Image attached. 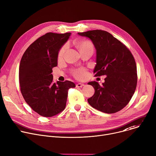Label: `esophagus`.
<instances>
[{
	"label": "esophagus",
	"mask_w": 156,
	"mask_h": 156,
	"mask_svg": "<svg viewBox=\"0 0 156 156\" xmlns=\"http://www.w3.org/2000/svg\"><path fill=\"white\" fill-rule=\"evenodd\" d=\"M83 86H85L84 84H83V83H78V84H76V88H81V87H83Z\"/></svg>",
	"instance_id": "1"
}]
</instances>
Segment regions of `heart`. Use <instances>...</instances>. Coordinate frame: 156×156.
<instances>
[{"mask_svg": "<svg viewBox=\"0 0 156 156\" xmlns=\"http://www.w3.org/2000/svg\"><path fill=\"white\" fill-rule=\"evenodd\" d=\"M75 44L81 53L87 51H93V45L91 41L87 39H81L75 42ZM67 46L65 44L60 49L58 53V59L63 57ZM72 74L78 80H83L87 76V71L84 68H78L72 71Z\"/></svg>", "mask_w": 156, "mask_h": 156, "instance_id": "heart-1", "label": "heart"}]
</instances>
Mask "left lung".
I'll use <instances>...</instances> for the list:
<instances>
[{
	"instance_id": "8db88e82",
	"label": "left lung",
	"mask_w": 156,
	"mask_h": 156,
	"mask_svg": "<svg viewBox=\"0 0 156 156\" xmlns=\"http://www.w3.org/2000/svg\"><path fill=\"white\" fill-rule=\"evenodd\" d=\"M90 38L97 50L95 76L106 75L100 85L91 81L95 93L88 99L89 104L100 112L116 113L125 107L131 100L137 83L135 59L127 46L105 30H92L78 33Z\"/></svg>"
}]
</instances>
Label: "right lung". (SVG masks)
I'll return each mask as SVG.
<instances>
[{"label": "right lung", "mask_w": 156, "mask_h": 156, "mask_svg": "<svg viewBox=\"0 0 156 156\" xmlns=\"http://www.w3.org/2000/svg\"><path fill=\"white\" fill-rule=\"evenodd\" d=\"M71 33H48L37 39L24 52L19 72L20 91L26 102L39 115L51 117L66 107L68 90L73 82H53V68L58 65V52Z\"/></svg>", "instance_id": "right-lung-1"}]
</instances>
